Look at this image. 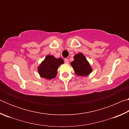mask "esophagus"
<instances>
[{
    "label": "esophagus",
    "instance_id": "obj_1",
    "mask_svg": "<svg viewBox=\"0 0 129 129\" xmlns=\"http://www.w3.org/2000/svg\"><path fill=\"white\" fill-rule=\"evenodd\" d=\"M64 62H65V63H66V64H68V63H69V60L68 59V58H65Z\"/></svg>",
    "mask_w": 129,
    "mask_h": 129
}]
</instances>
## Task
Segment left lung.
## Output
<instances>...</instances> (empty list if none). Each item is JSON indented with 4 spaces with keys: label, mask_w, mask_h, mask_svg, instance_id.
Returning <instances> with one entry per match:
<instances>
[{
    "label": "left lung",
    "mask_w": 129,
    "mask_h": 129,
    "mask_svg": "<svg viewBox=\"0 0 129 129\" xmlns=\"http://www.w3.org/2000/svg\"><path fill=\"white\" fill-rule=\"evenodd\" d=\"M77 75L86 76L91 73V68L85 57L82 53H78L74 56V61L71 63Z\"/></svg>",
    "instance_id": "left-lung-1"
}]
</instances>
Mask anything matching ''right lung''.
Here are the masks:
<instances>
[{
  "instance_id": "right-lung-1",
  "label": "right lung",
  "mask_w": 129,
  "mask_h": 129,
  "mask_svg": "<svg viewBox=\"0 0 129 129\" xmlns=\"http://www.w3.org/2000/svg\"><path fill=\"white\" fill-rule=\"evenodd\" d=\"M64 63L62 58H56L53 56L48 55L38 68L41 77L52 79L56 77L58 67Z\"/></svg>"
}]
</instances>
